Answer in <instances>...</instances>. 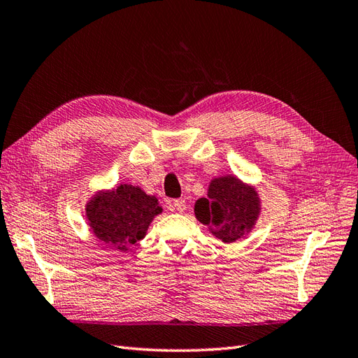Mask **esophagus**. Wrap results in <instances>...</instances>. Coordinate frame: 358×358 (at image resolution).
<instances>
[{
	"label": "esophagus",
	"instance_id": "obj_1",
	"mask_svg": "<svg viewBox=\"0 0 358 358\" xmlns=\"http://www.w3.org/2000/svg\"><path fill=\"white\" fill-rule=\"evenodd\" d=\"M171 208L175 209L176 212H185V209H187V203H185V200H175L171 203Z\"/></svg>",
	"mask_w": 358,
	"mask_h": 358
}]
</instances>
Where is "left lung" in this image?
<instances>
[{"instance_id":"1","label":"left lung","mask_w":358,"mask_h":358,"mask_svg":"<svg viewBox=\"0 0 358 358\" xmlns=\"http://www.w3.org/2000/svg\"><path fill=\"white\" fill-rule=\"evenodd\" d=\"M259 212L262 200L257 189L234 175L212 179L208 199L194 204L196 218L224 243H233L251 231Z\"/></svg>"}]
</instances>
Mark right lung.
Wrapping results in <instances>:
<instances>
[{"label": "right lung", "mask_w": 358, "mask_h": 358, "mask_svg": "<svg viewBox=\"0 0 358 358\" xmlns=\"http://www.w3.org/2000/svg\"><path fill=\"white\" fill-rule=\"evenodd\" d=\"M161 212L155 196L128 183L95 192L85 206L86 220L96 239L121 252H128L143 239Z\"/></svg>", "instance_id": "1"}]
</instances>
